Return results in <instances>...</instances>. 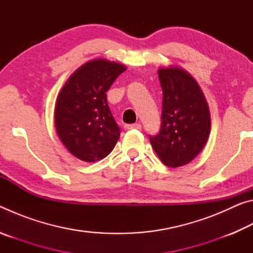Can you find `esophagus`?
Masks as SVG:
<instances>
[{
    "label": "esophagus",
    "mask_w": 253,
    "mask_h": 253,
    "mask_svg": "<svg viewBox=\"0 0 253 253\" xmlns=\"http://www.w3.org/2000/svg\"><path fill=\"white\" fill-rule=\"evenodd\" d=\"M125 130H131V129H142V125L140 124H131V125H125Z\"/></svg>",
    "instance_id": "34e87169"
}]
</instances>
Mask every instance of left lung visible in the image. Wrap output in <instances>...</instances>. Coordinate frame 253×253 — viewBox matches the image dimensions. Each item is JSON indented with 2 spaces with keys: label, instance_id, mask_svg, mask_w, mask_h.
<instances>
[{
  "label": "left lung",
  "instance_id": "obj_1",
  "mask_svg": "<svg viewBox=\"0 0 253 253\" xmlns=\"http://www.w3.org/2000/svg\"><path fill=\"white\" fill-rule=\"evenodd\" d=\"M157 72L163 90L162 126L149 140L163 164L176 169L193 161L205 146L211 115L202 89L186 70L169 66Z\"/></svg>",
  "mask_w": 253,
  "mask_h": 253
}]
</instances>
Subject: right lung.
Listing matches in <instances>:
<instances>
[{
  "label": "right lung",
  "mask_w": 253,
  "mask_h": 253,
  "mask_svg": "<svg viewBox=\"0 0 253 253\" xmlns=\"http://www.w3.org/2000/svg\"><path fill=\"white\" fill-rule=\"evenodd\" d=\"M126 66L104 58L84 63L60 90L54 126L61 143L78 160L93 163L109 155L121 136L106 92Z\"/></svg>",
  "instance_id": "add662e5"
}]
</instances>
